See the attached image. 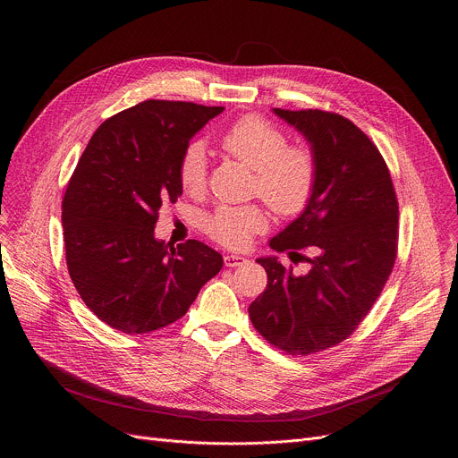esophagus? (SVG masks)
<instances>
[{
  "instance_id": "1",
  "label": "esophagus",
  "mask_w": 458,
  "mask_h": 458,
  "mask_svg": "<svg viewBox=\"0 0 458 458\" xmlns=\"http://www.w3.org/2000/svg\"><path fill=\"white\" fill-rule=\"evenodd\" d=\"M248 263V259L241 257V255H225V265L228 268H237V267H242Z\"/></svg>"
}]
</instances>
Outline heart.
<instances>
[{
	"label": "heart",
	"mask_w": 458,
	"mask_h": 458,
	"mask_svg": "<svg viewBox=\"0 0 458 458\" xmlns=\"http://www.w3.org/2000/svg\"><path fill=\"white\" fill-rule=\"evenodd\" d=\"M288 143L284 130L260 115L237 119L221 140L230 156L253 170V193H259L281 216L302 212L317 181V159L311 148ZM177 181L191 195L205 190L207 150L203 143L193 141L182 150ZM205 228L212 239L228 248H244L255 233L268 228V214L259 205H223L207 217Z\"/></svg>",
	"instance_id": "heart-1"
}]
</instances>
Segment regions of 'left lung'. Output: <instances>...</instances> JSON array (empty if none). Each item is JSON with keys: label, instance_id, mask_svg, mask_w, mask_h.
<instances>
[{"label": "left lung", "instance_id": "obj_1", "mask_svg": "<svg viewBox=\"0 0 458 458\" xmlns=\"http://www.w3.org/2000/svg\"><path fill=\"white\" fill-rule=\"evenodd\" d=\"M274 112L311 145L317 181L302 214L270 248L315 255L306 257L304 276L277 257L257 259L268 284L248 313L276 348L311 355L348 339L380 295L397 259L399 203L378 148L350 119L311 108Z\"/></svg>", "mask_w": 458, "mask_h": 458}]
</instances>
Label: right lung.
I'll list each match as a JSON object with an SVG mask.
<instances>
[{
  "label": "right lung",
  "mask_w": 458,
  "mask_h": 458,
  "mask_svg": "<svg viewBox=\"0 0 458 458\" xmlns=\"http://www.w3.org/2000/svg\"><path fill=\"white\" fill-rule=\"evenodd\" d=\"M223 106L148 99L108 117L90 138L63 198L71 279L114 330L141 335L181 318L219 274L223 257L201 241L156 239L159 208L182 188L177 163Z\"/></svg>",
  "instance_id": "1"
}]
</instances>
